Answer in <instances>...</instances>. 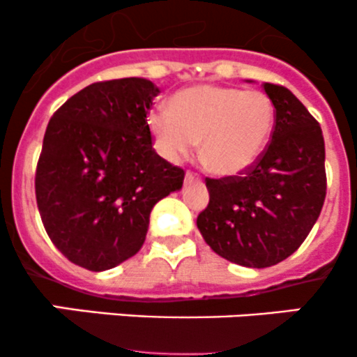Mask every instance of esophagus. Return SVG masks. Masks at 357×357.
Segmentation results:
<instances>
[{
	"label": "esophagus",
	"instance_id": "esophagus-1",
	"mask_svg": "<svg viewBox=\"0 0 357 357\" xmlns=\"http://www.w3.org/2000/svg\"><path fill=\"white\" fill-rule=\"evenodd\" d=\"M192 181H199V176L193 174V172H186L185 174V183H192Z\"/></svg>",
	"mask_w": 357,
	"mask_h": 357
}]
</instances>
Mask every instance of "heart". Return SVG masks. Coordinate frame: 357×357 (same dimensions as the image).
Instances as JSON below:
<instances>
[{"label": "heart", "mask_w": 357, "mask_h": 357, "mask_svg": "<svg viewBox=\"0 0 357 357\" xmlns=\"http://www.w3.org/2000/svg\"><path fill=\"white\" fill-rule=\"evenodd\" d=\"M275 122V105L266 93L214 84L183 89L172 98V109L158 107L149 115L162 157L181 160L202 139V162L221 178L245 174L261 160Z\"/></svg>", "instance_id": "heart-1"}]
</instances>
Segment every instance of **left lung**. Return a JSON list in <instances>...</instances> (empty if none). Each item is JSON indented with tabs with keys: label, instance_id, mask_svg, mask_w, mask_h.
Wrapping results in <instances>:
<instances>
[{
	"label": "left lung",
	"instance_id": "1",
	"mask_svg": "<svg viewBox=\"0 0 357 357\" xmlns=\"http://www.w3.org/2000/svg\"><path fill=\"white\" fill-rule=\"evenodd\" d=\"M276 110L261 160L243 176L205 179L208 205L197 218L205 243L245 268H269L294 254L326 197L325 139L290 89L264 82Z\"/></svg>",
	"mask_w": 357,
	"mask_h": 357
}]
</instances>
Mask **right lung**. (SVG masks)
Here are the masks:
<instances>
[{
  "label": "right lung",
  "mask_w": 357,
  "mask_h": 357,
  "mask_svg": "<svg viewBox=\"0 0 357 357\" xmlns=\"http://www.w3.org/2000/svg\"><path fill=\"white\" fill-rule=\"evenodd\" d=\"M158 93L143 77L95 82L48 122L36 169L39 214L53 245L89 271L132 257L153 205L183 186L185 171L152 145L146 114Z\"/></svg>",
  "instance_id": "obj_1"
}]
</instances>
